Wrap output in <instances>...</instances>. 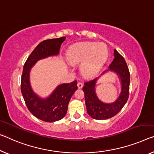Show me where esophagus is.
<instances>
[{"label": "esophagus", "mask_w": 154, "mask_h": 154, "mask_svg": "<svg viewBox=\"0 0 154 154\" xmlns=\"http://www.w3.org/2000/svg\"><path fill=\"white\" fill-rule=\"evenodd\" d=\"M77 86H78V87H79V89H81L82 87H83V84H82V82H78V84H77Z\"/></svg>", "instance_id": "34e87169"}]
</instances>
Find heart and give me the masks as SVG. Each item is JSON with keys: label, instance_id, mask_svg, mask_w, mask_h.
<instances>
[{"label": "heart", "instance_id": "b5f03b06", "mask_svg": "<svg viewBox=\"0 0 154 154\" xmlns=\"http://www.w3.org/2000/svg\"><path fill=\"white\" fill-rule=\"evenodd\" d=\"M107 55V49L105 45L82 42L71 47L67 54V58L72 65L82 63L80 68L82 74L92 77L100 70Z\"/></svg>", "mask_w": 154, "mask_h": 154}]
</instances>
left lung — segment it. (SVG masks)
<instances>
[{
    "label": "left lung",
    "mask_w": 154,
    "mask_h": 154,
    "mask_svg": "<svg viewBox=\"0 0 154 154\" xmlns=\"http://www.w3.org/2000/svg\"><path fill=\"white\" fill-rule=\"evenodd\" d=\"M113 55L114 58L109 66V69L101 75L112 70L119 77L122 83V91L117 100L112 103H105L99 100L95 93V84L99 77L85 82V86L82 87L87 113L94 119L106 120L114 116L122 109L128 100L130 83L128 67L125 58L116 49Z\"/></svg>",
    "instance_id": "left-lung-1"
}]
</instances>
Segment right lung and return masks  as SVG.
I'll list each match as a JSON object with an SVG mask.
<instances>
[{"mask_svg": "<svg viewBox=\"0 0 154 154\" xmlns=\"http://www.w3.org/2000/svg\"><path fill=\"white\" fill-rule=\"evenodd\" d=\"M65 37L45 40L38 45L23 67L21 77V92L29 112L45 122H55L65 117L71 97L78 89L77 81L59 85L51 94L41 98L33 91L30 84V70L37 61L59 54L61 44Z\"/></svg>", "mask_w": 154, "mask_h": 154, "instance_id": "obj_1", "label": "right lung"}]
</instances>
